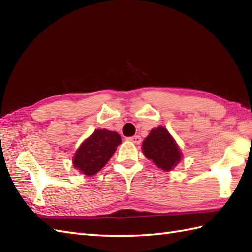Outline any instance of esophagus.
<instances>
[{"mask_svg": "<svg viewBox=\"0 0 252 252\" xmlns=\"http://www.w3.org/2000/svg\"><path fill=\"white\" fill-rule=\"evenodd\" d=\"M127 141H130V142L134 143V144H140L141 141H142V138H141L140 135H134V136L127 137Z\"/></svg>", "mask_w": 252, "mask_h": 252, "instance_id": "34e87169", "label": "esophagus"}]
</instances>
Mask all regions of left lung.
Instances as JSON below:
<instances>
[{"label": "left lung", "mask_w": 252, "mask_h": 252, "mask_svg": "<svg viewBox=\"0 0 252 252\" xmlns=\"http://www.w3.org/2000/svg\"><path fill=\"white\" fill-rule=\"evenodd\" d=\"M142 146L146 158L164 171L174 169L181 161V149L169 131L163 126L153 129L143 141Z\"/></svg>", "instance_id": "8db88e82"}]
</instances>
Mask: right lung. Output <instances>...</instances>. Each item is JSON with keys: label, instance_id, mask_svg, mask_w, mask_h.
Wrapping results in <instances>:
<instances>
[{"label": "right lung", "instance_id": "1", "mask_svg": "<svg viewBox=\"0 0 252 252\" xmlns=\"http://www.w3.org/2000/svg\"><path fill=\"white\" fill-rule=\"evenodd\" d=\"M119 144L121 136L117 132L95 130L74 154L73 167L85 175L96 174L109 161Z\"/></svg>", "mask_w": 252, "mask_h": 252}]
</instances>
